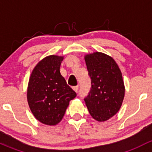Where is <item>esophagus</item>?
<instances>
[{"instance_id":"34e87169","label":"esophagus","mask_w":152,"mask_h":152,"mask_svg":"<svg viewBox=\"0 0 152 152\" xmlns=\"http://www.w3.org/2000/svg\"><path fill=\"white\" fill-rule=\"evenodd\" d=\"M73 90H74L76 93H78V90H79V86H74V87H73Z\"/></svg>"}]
</instances>
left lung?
<instances>
[{
  "label": "left lung",
  "instance_id": "left-lung-1",
  "mask_svg": "<svg viewBox=\"0 0 152 152\" xmlns=\"http://www.w3.org/2000/svg\"><path fill=\"white\" fill-rule=\"evenodd\" d=\"M91 88L85 102L92 117L105 121L114 116L122 105L125 87L118 65L108 55L95 52L85 56Z\"/></svg>",
  "mask_w": 152,
  "mask_h": 152
}]
</instances>
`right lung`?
Wrapping results in <instances>:
<instances>
[{
	"label": "right lung",
	"mask_w": 152,
	"mask_h": 152,
	"mask_svg": "<svg viewBox=\"0 0 152 152\" xmlns=\"http://www.w3.org/2000/svg\"><path fill=\"white\" fill-rule=\"evenodd\" d=\"M62 60L63 56H46L38 62L29 79V107L36 119L46 125L59 124L70 101L76 96L59 71Z\"/></svg>",
	"instance_id": "obj_1"
}]
</instances>
